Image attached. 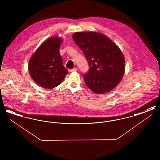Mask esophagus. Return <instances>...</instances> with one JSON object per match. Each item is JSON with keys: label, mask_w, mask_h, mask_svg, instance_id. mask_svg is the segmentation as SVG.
<instances>
[{"label": "esophagus", "mask_w": 160, "mask_h": 160, "mask_svg": "<svg viewBox=\"0 0 160 160\" xmlns=\"http://www.w3.org/2000/svg\"><path fill=\"white\" fill-rule=\"evenodd\" d=\"M77 71V68H74L70 70L71 72H75V71Z\"/></svg>", "instance_id": "esophagus-1"}]
</instances>
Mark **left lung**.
<instances>
[{"label": "left lung", "mask_w": 160, "mask_h": 160, "mask_svg": "<svg viewBox=\"0 0 160 160\" xmlns=\"http://www.w3.org/2000/svg\"><path fill=\"white\" fill-rule=\"evenodd\" d=\"M72 38L89 65V72L83 76L86 86L97 94L113 90L125 73V58L118 46L96 32H76Z\"/></svg>", "instance_id": "obj_1"}]
</instances>
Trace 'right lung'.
<instances>
[{"label": "right lung", "instance_id": "1", "mask_svg": "<svg viewBox=\"0 0 160 160\" xmlns=\"http://www.w3.org/2000/svg\"><path fill=\"white\" fill-rule=\"evenodd\" d=\"M62 39L52 37L44 41L32 54L28 68L32 78L39 86L53 89L62 82L68 71L59 53Z\"/></svg>", "mask_w": 160, "mask_h": 160}]
</instances>
